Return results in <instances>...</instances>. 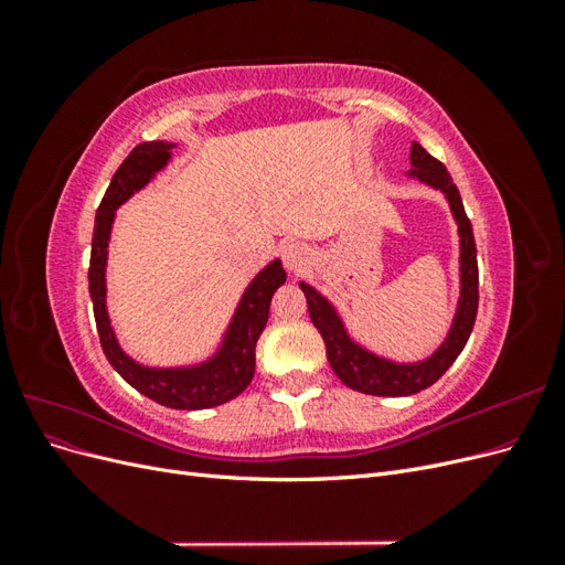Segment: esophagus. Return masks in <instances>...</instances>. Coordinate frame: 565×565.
Here are the masks:
<instances>
[{
	"label": "esophagus",
	"mask_w": 565,
	"mask_h": 565,
	"mask_svg": "<svg viewBox=\"0 0 565 565\" xmlns=\"http://www.w3.org/2000/svg\"><path fill=\"white\" fill-rule=\"evenodd\" d=\"M282 262L287 270H301L306 264H309V249H306L301 243H287L282 247Z\"/></svg>",
	"instance_id": "1"
}]
</instances>
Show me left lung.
<instances>
[{
    "label": "left lung",
    "mask_w": 565,
    "mask_h": 565,
    "mask_svg": "<svg viewBox=\"0 0 565 565\" xmlns=\"http://www.w3.org/2000/svg\"><path fill=\"white\" fill-rule=\"evenodd\" d=\"M409 177L438 188V191L448 198L452 216L459 228V278H461V292L457 313L452 320V328L443 341L440 349L426 358L422 363H393L386 358H380L370 353L367 349L358 347L355 341L344 330L334 306L318 295L311 285L299 282L306 295V303H309V316L318 328L324 349H328V361L334 370L337 377L344 382L349 388L370 393V396H413V393L429 388L434 382H438L446 370L457 361L461 349L467 347L469 334L476 322L478 311V262H476V243L471 221L461 204L457 185L452 183V177L443 162H438L434 156H429L419 143H413L409 150Z\"/></svg>",
    "instance_id": "1"
}]
</instances>
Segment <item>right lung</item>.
Listing matches in <instances>:
<instances>
[{"label":"right lung","mask_w":565,"mask_h":565,"mask_svg":"<svg viewBox=\"0 0 565 565\" xmlns=\"http://www.w3.org/2000/svg\"><path fill=\"white\" fill-rule=\"evenodd\" d=\"M172 148L174 143L164 141L139 143L129 152L127 160L117 167L108 191L96 210L89 262V295L94 303L100 349H104L108 363L119 372V377L164 407L204 409L233 401L249 386L256 363V341H259L266 328L270 299L287 276L282 264L276 259L249 282L241 303H237L224 344H221L210 361L200 365L146 367L131 361L119 349L106 309V262L115 210L160 172L169 158H172Z\"/></svg>","instance_id":"obj_1"}]
</instances>
